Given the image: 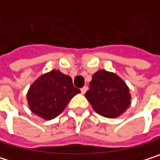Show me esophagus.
<instances>
[{"label": "esophagus", "mask_w": 160, "mask_h": 160, "mask_svg": "<svg viewBox=\"0 0 160 160\" xmlns=\"http://www.w3.org/2000/svg\"><path fill=\"white\" fill-rule=\"evenodd\" d=\"M87 90H88V87H87V86L83 87V88H81V92H82V94H85V93L87 92Z\"/></svg>", "instance_id": "34e87169"}]
</instances>
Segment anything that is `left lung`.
<instances>
[{"mask_svg": "<svg viewBox=\"0 0 160 160\" xmlns=\"http://www.w3.org/2000/svg\"><path fill=\"white\" fill-rule=\"evenodd\" d=\"M85 97L92 108L106 118H117L130 106L131 95L126 84L118 75L104 70L92 75Z\"/></svg>", "mask_w": 160, "mask_h": 160, "instance_id": "left-lung-1", "label": "left lung"}]
</instances>
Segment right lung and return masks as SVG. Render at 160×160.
Listing matches in <instances>:
<instances>
[{
    "instance_id": "right-lung-1",
    "label": "right lung",
    "mask_w": 160,
    "mask_h": 160,
    "mask_svg": "<svg viewBox=\"0 0 160 160\" xmlns=\"http://www.w3.org/2000/svg\"><path fill=\"white\" fill-rule=\"evenodd\" d=\"M73 87L72 79L53 70L38 77L30 87L27 101L33 113L44 120H52L60 114L73 96L80 93Z\"/></svg>"
}]
</instances>
